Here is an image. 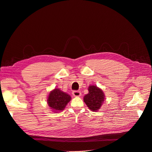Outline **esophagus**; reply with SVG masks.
<instances>
[{"label": "esophagus", "instance_id": "1", "mask_svg": "<svg viewBox=\"0 0 152 152\" xmlns=\"http://www.w3.org/2000/svg\"><path fill=\"white\" fill-rule=\"evenodd\" d=\"M73 95L75 96H79L81 95V93H80V92L79 90H74L73 92Z\"/></svg>", "mask_w": 152, "mask_h": 152}]
</instances>
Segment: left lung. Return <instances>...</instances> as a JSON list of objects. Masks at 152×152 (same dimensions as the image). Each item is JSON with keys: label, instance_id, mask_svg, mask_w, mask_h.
I'll list each match as a JSON object with an SVG mask.
<instances>
[{"label": "left lung", "instance_id": "obj_1", "mask_svg": "<svg viewBox=\"0 0 152 152\" xmlns=\"http://www.w3.org/2000/svg\"><path fill=\"white\" fill-rule=\"evenodd\" d=\"M104 100L103 91L95 86L88 87V94L84 96V101L88 108L93 111H97L102 106Z\"/></svg>", "mask_w": 152, "mask_h": 152}]
</instances>
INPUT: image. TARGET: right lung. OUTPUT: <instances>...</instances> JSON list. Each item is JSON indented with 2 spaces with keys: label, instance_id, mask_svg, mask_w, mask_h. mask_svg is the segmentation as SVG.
I'll return each instance as SVG.
<instances>
[{
  "label": "right lung",
  "instance_id": "add662e5",
  "mask_svg": "<svg viewBox=\"0 0 152 152\" xmlns=\"http://www.w3.org/2000/svg\"><path fill=\"white\" fill-rule=\"evenodd\" d=\"M71 99V96L58 88H55L49 95L48 103L50 109L62 110Z\"/></svg>",
  "mask_w": 152,
  "mask_h": 152
}]
</instances>
